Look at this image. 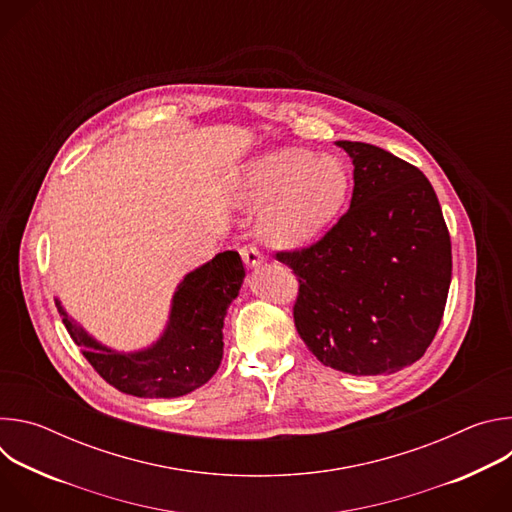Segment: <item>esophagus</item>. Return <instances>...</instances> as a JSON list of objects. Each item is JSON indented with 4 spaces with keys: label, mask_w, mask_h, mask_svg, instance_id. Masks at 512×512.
<instances>
[{
    "label": "esophagus",
    "mask_w": 512,
    "mask_h": 512,
    "mask_svg": "<svg viewBox=\"0 0 512 512\" xmlns=\"http://www.w3.org/2000/svg\"><path fill=\"white\" fill-rule=\"evenodd\" d=\"M241 257H243V261H245L249 267H257V265H261V261H263V253H261L259 247L253 245V243L241 247Z\"/></svg>",
    "instance_id": "34e87169"
}]
</instances>
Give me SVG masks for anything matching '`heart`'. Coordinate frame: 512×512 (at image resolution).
Masks as SVG:
<instances>
[{"label": "heart", "mask_w": 512, "mask_h": 512, "mask_svg": "<svg viewBox=\"0 0 512 512\" xmlns=\"http://www.w3.org/2000/svg\"><path fill=\"white\" fill-rule=\"evenodd\" d=\"M352 190L350 168L338 158H316L283 150L253 162L241 184V198L267 206L261 233L267 241L294 247L316 237L344 208Z\"/></svg>", "instance_id": "1"}]
</instances>
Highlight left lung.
<instances>
[{"label":"left lung","instance_id":"8db88e82","mask_svg":"<svg viewBox=\"0 0 512 512\" xmlns=\"http://www.w3.org/2000/svg\"><path fill=\"white\" fill-rule=\"evenodd\" d=\"M350 208L316 243L277 251L298 277L294 324L314 356L350 375H391L419 360L446 310L452 243L423 172L362 141Z\"/></svg>","mask_w":512,"mask_h":512}]
</instances>
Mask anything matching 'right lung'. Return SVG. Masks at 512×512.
Returning a JSON list of instances; mask_svg holds the SVG:
<instances>
[{
    "instance_id": "obj_1",
    "label": "right lung",
    "mask_w": 512,
    "mask_h": 512,
    "mask_svg": "<svg viewBox=\"0 0 512 512\" xmlns=\"http://www.w3.org/2000/svg\"><path fill=\"white\" fill-rule=\"evenodd\" d=\"M243 277L237 251L218 253L188 273L174 294L164 336L131 354L101 346L66 316L60 302L56 306L70 338L109 385L133 397L172 399L192 393L216 373L223 358V320Z\"/></svg>"
}]
</instances>
